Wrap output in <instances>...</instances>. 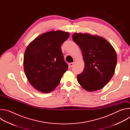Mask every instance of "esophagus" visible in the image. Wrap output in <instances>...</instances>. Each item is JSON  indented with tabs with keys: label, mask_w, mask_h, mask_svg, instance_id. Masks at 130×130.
I'll use <instances>...</instances> for the list:
<instances>
[{
	"label": "esophagus",
	"mask_w": 130,
	"mask_h": 130,
	"mask_svg": "<svg viewBox=\"0 0 130 130\" xmlns=\"http://www.w3.org/2000/svg\"><path fill=\"white\" fill-rule=\"evenodd\" d=\"M74 65H75V63H70L69 64V66L70 67H72V66H73Z\"/></svg>",
	"instance_id": "1"
}]
</instances>
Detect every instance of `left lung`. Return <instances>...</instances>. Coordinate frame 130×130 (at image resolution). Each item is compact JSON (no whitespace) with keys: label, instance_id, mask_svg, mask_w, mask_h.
<instances>
[{"label":"left lung","instance_id":"left-lung-1","mask_svg":"<svg viewBox=\"0 0 130 130\" xmlns=\"http://www.w3.org/2000/svg\"><path fill=\"white\" fill-rule=\"evenodd\" d=\"M72 40L80 48L84 62L83 71L77 77L78 83L88 91L102 88L115 72L117 61L115 50L98 35L75 33Z\"/></svg>","mask_w":130,"mask_h":130}]
</instances>
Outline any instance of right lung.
Here are the masks:
<instances>
[{"label": "right lung", "instance_id": "right-lung-1", "mask_svg": "<svg viewBox=\"0 0 130 130\" xmlns=\"http://www.w3.org/2000/svg\"><path fill=\"white\" fill-rule=\"evenodd\" d=\"M69 37L68 32L51 31L41 34L27 46L24 57V71L36 89L48 93L59 84L68 69L61 47Z\"/></svg>", "mask_w": 130, "mask_h": 130}]
</instances>
